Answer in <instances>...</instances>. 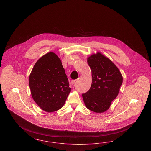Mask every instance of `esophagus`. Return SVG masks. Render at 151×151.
Listing matches in <instances>:
<instances>
[{
    "label": "esophagus",
    "mask_w": 151,
    "mask_h": 151,
    "mask_svg": "<svg viewBox=\"0 0 151 151\" xmlns=\"http://www.w3.org/2000/svg\"><path fill=\"white\" fill-rule=\"evenodd\" d=\"M76 80H71V84H72V85H73V84H74V83L76 82Z\"/></svg>",
    "instance_id": "obj_1"
}]
</instances>
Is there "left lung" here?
Masks as SVG:
<instances>
[{"instance_id":"1","label":"left lung","mask_w":151,"mask_h":151,"mask_svg":"<svg viewBox=\"0 0 151 151\" xmlns=\"http://www.w3.org/2000/svg\"><path fill=\"white\" fill-rule=\"evenodd\" d=\"M92 71V86L83 94L86 106L89 110L102 113L110 108L119 93L123 82L121 72L115 64L100 52L87 59Z\"/></svg>"}]
</instances>
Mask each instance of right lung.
Segmentation results:
<instances>
[{
	"label": "right lung",
	"mask_w": 151,
	"mask_h": 151,
	"mask_svg": "<svg viewBox=\"0 0 151 151\" xmlns=\"http://www.w3.org/2000/svg\"><path fill=\"white\" fill-rule=\"evenodd\" d=\"M29 84L33 100L47 113L62 108L71 90L60 59L51 51L37 61Z\"/></svg>",
	"instance_id": "1"
}]
</instances>
